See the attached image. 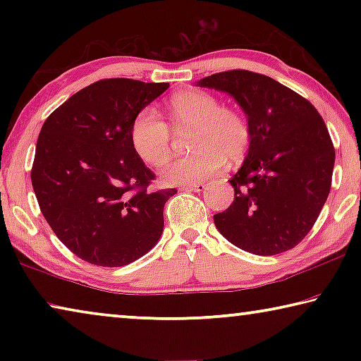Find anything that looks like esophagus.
<instances>
[{"label":"esophagus","instance_id":"1","mask_svg":"<svg viewBox=\"0 0 361 361\" xmlns=\"http://www.w3.org/2000/svg\"><path fill=\"white\" fill-rule=\"evenodd\" d=\"M181 189H185V191L200 192V191H204V189H205V185H204V183H194V185H186V186H183Z\"/></svg>","mask_w":361,"mask_h":361}]
</instances>
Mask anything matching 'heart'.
I'll use <instances>...</instances> for the list:
<instances>
[{"instance_id": "b5f03b06", "label": "heart", "mask_w": 361, "mask_h": 361, "mask_svg": "<svg viewBox=\"0 0 361 361\" xmlns=\"http://www.w3.org/2000/svg\"><path fill=\"white\" fill-rule=\"evenodd\" d=\"M170 124L192 127L191 154L164 164L161 178L167 185H194L223 169L226 159L240 162L252 143L248 119L235 108L221 106L215 95L188 89L167 103ZM130 145L148 166H161L170 151V129L152 108H142L130 124Z\"/></svg>"}]
</instances>
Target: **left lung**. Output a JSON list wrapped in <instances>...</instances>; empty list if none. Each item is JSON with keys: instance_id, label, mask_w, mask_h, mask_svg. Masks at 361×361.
Instances as JSON below:
<instances>
[{"instance_id": "8db88e82", "label": "left lung", "mask_w": 361, "mask_h": 361, "mask_svg": "<svg viewBox=\"0 0 361 361\" xmlns=\"http://www.w3.org/2000/svg\"><path fill=\"white\" fill-rule=\"evenodd\" d=\"M229 94L252 127L248 154L229 183L234 200L213 216L232 245L272 256L295 248L325 205L334 146L315 106L276 79L247 70L197 81Z\"/></svg>"}]
</instances>
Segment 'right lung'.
<instances>
[{"instance_id":"1","label":"right lung","mask_w":361,"mask_h":361,"mask_svg":"<svg viewBox=\"0 0 361 361\" xmlns=\"http://www.w3.org/2000/svg\"><path fill=\"white\" fill-rule=\"evenodd\" d=\"M169 82L102 79L46 119L32 185L41 213L63 245L90 264L121 267L161 239L164 205L176 189L151 191L154 173L130 145V124Z\"/></svg>"}]
</instances>
